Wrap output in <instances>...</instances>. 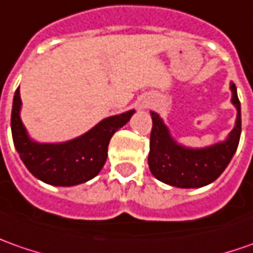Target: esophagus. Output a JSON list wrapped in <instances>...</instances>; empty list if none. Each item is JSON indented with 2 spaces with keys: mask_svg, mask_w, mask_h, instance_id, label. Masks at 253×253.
I'll list each match as a JSON object with an SVG mask.
<instances>
[{
  "mask_svg": "<svg viewBox=\"0 0 253 253\" xmlns=\"http://www.w3.org/2000/svg\"><path fill=\"white\" fill-rule=\"evenodd\" d=\"M147 106H148V105H147V103H145V105H144L143 108H147Z\"/></svg>",
  "mask_w": 253,
  "mask_h": 253,
  "instance_id": "1",
  "label": "esophagus"
}]
</instances>
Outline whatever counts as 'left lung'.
Here are the masks:
<instances>
[{
	"label": "left lung",
	"instance_id": "left-lung-1",
	"mask_svg": "<svg viewBox=\"0 0 253 253\" xmlns=\"http://www.w3.org/2000/svg\"><path fill=\"white\" fill-rule=\"evenodd\" d=\"M231 102L237 108L235 126L221 143L205 148H189L175 141L158 113L150 112L153 130L150 137L148 167L155 178L182 189L202 187L221 175L238 148L241 137V103L237 86L231 83Z\"/></svg>",
	"mask_w": 253,
	"mask_h": 253
}]
</instances>
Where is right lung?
Wrapping results in <instances>:
<instances>
[{
	"label": "right lung",
	"instance_id": "right-lung-1",
	"mask_svg": "<svg viewBox=\"0 0 253 253\" xmlns=\"http://www.w3.org/2000/svg\"><path fill=\"white\" fill-rule=\"evenodd\" d=\"M19 88L13 95L11 130L15 148L33 176L53 186H75L95 178L108 158L112 135L123 127L134 110L103 119L85 134L64 143L32 140L21 120Z\"/></svg>",
	"mask_w": 253,
	"mask_h": 253
}]
</instances>
